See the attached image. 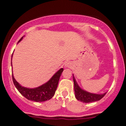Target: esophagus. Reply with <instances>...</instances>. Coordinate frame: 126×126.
Segmentation results:
<instances>
[{"instance_id":"1","label":"esophagus","mask_w":126,"mask_h":126,"mask_svg":"<svg viewBox=\"0 0 126 126\" xmlns=\"http://www.w3.org/2000/svg\"><path fill=\"white\" fill-rule=\"evenodd\" d=\"M72 63L70 62H66L65 64H64V66H65L66 68H71L72 67Z\"/></svg>"}]
</instances>
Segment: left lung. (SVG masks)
<instances>
[{
	"instance_id": "1",
	"label": "left lung",
	"mask_w": 126,
	"mask_h": 126,
	"mask_svg": "<svg viewBox=\"0 0 126 126\" xmlns=\"http://www.w3.org/2000/svg\"><path fill=\"white\" fill-rule=\"evenodd\" d=\"M73 81L74 84V92L76 98L78 101L84 103H89L99 101L102 98L106 93L103 94H95L88 92L79 87L73 75Z\"/></svg>"
}]
</instances>
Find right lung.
<instances>
[{"mask_svg":"<svg viewBox=\"0 0 126 126\" xmlns=\"http://www.w3.org/2000/svg\"><path fill=\"white\" fill-rule=\"evenodd\" d=\"M23 37L24 36H22L20 39L18 43H19L23 39ZM12 57L13 54L11 55V60H12ZM11 64L12 66V62H11ZM63 71V69L61 68L56 73L54 74V76L46 83L34 88H26L21 86L15 80L13 74L12 78L14 85L22 96L28 100L41 102L50 99L54 96L57 86H58V82H59L60 77Z\"/></svg>","mask_w":126,"mask_h":126,"instance_id":"obj_1","label":"right lung"}]
</instances>
